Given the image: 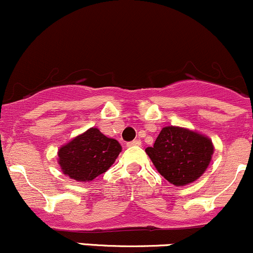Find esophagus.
<instances>
[{
	"label": "esophagus",
	"instance_id": "1",
	"mask_svg": "<svg viewBox=\"0 0 253 253\" xmlns=\"http://www.w3.org/2000/svg\"><path fill=\"white\" fill-rule=\"evenodd\" d=\"M140 144H141V141H140V140L134 139V140L129 141V143H127V146H128V148H132V146H139Z\"/></svg>",
	"mask_w": 253,
	"mask_h": 253
}]
</instances>
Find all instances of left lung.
<instances>
[{"mask_svg":"<svg viewBox=\"0 0 253 253\" xmlns=\"http://www.w3.org/2000/svg\"><path fill=\"white\" fill-rule=\"evenodd\" d=\"M145 151L166 180L175 186H184L204 173L211 160L213 146L204 135L168 126L160 132L154 146Z\"/></svg>","mask_w":253,"mask_h":253,"instance_id":"left-lung-1","label":"left lung"}]
</instances>
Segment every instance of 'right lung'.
Wrapping results in <instances>:
<instances>
[{"label":"right lung","instance_id":"right-lung-1","mask_svg":"<svg viewBox=\"0 0 253 253\" xmlns=\"http://www.w3.org/2000/svg\"><path fill=\"white\" fill-rule=\"evenodd\" d=\"M121 150L118 140L90 128L59 150V163L71 179L91 181L109 169Z\"/></svg>","mask_w":253,"mask_h":253}]
</instances>
